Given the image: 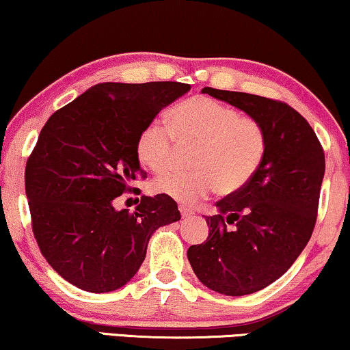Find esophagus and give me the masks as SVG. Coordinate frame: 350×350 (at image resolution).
Segmentation results:
<instances>
[{
    "mask_svg": "<svg viewBox=\"0 0 350 350\" xmlns=\"http://www.w3.org/2000/svg\"><path fill=\"white\" fill-rule=\"evenodd\" d=\"M179 211L183 215V218H190L193 215V210L187 205H179Z\"/></svg>",
    "mask_w": 350,
    "mask_h": 350,
    "instance_id": "esophagus-1",
    "label": "esophagus"
}]
</instances>
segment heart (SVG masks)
<instances>
[{
  "instance_id": "heart-1",
  "label": "heart",
  "mask_w": 350,
  "mask_h": 350,
  "mask_svg": "<svg viewBox=\"0 0 350 350\" xmlns=\"http://www.w3.org/2000/svg\"><path fill=\"white\" fill-rule=\"evenodd\" d=\"M167 126L153 119L135 142L137 158L152 172L171 165L179 145H192L187 172L166 171L153 180L157 193L180 203H193L213 193L242 190L263 165L268 148L267 129L258 119L210 98L192 96L167 111Z\"/></svg>"
}]
</instances>
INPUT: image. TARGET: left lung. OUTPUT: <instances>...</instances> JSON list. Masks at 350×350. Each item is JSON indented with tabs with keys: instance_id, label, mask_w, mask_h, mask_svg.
<instances>
[{
	"instance_id": "8db88e82",
	"label": "left lung",
	"mask_w": 350,
	"mask_h": 350,
	"mask_svg": "<svg viewBox=\"0 0 350 350\" xmlns=\"http://www.w3.org/2000/svg\"><path fill=\"white\" fill-rule=\"evenodd\" d=\"M203 94L258 119L268 148L255 178L216 202L210 234L187 250L193 273L224 295L262 291L284 274L310 241L325 176V152L302 114L280 100L205 87Z\"/></svg>"
}]
</instances>
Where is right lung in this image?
Returning <instances> with one entry per match:
<instances>
[{
	"label": "right lung",
	"instance_id": "1",
	"mask_svg": "<svg viewBox=\"0 0 350 350\" xmlns=\"http://www.w3.org/2000/svg\"><path fill=\"white\" fill-rule=\"evenodd\" d=\"M189 83L105 82L57 109L25 166L32 231L57 274L88 293H109L139 271L152 234L180 219L171 197H142L134 213L114 200L140 193L135 142L145 124ZM139 200V198H137Z\"/></svg>",
	"mask_w": 350,
	"mask_h": 350
}]
</instances>
